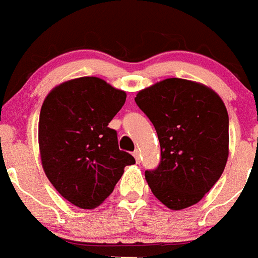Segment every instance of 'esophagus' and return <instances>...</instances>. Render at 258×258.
Wrapping results in <instances>:
<instances>
[{
	"mask_svg": "<svg viewBox=\"0 0 258 258\" xmlns=\"http://www.w3.org/2000/svg\"><path fill=\"white\" fill-rule=\"evenodd\" d=\"M140 155H141L140 150H137V149H136V150L133 152V157L136 158V162L137 163H140Z\"/></svg>",
	"mask_w": 258,
	"mask_h": 258,
	"instance_id": "1",
	"label": "esophagus"
}]
</instances>
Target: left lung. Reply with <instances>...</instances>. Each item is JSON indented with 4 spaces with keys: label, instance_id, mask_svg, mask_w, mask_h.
<instances>
[{
    "label": "left lung",
    "instance_id": "8db88e82",
    "mask_svg": "<svg viewBox=\"0 0 258 258\" xmlns=\"http://www.w3.org/2000/svg\"><path fill=\"white\" fill-rule=\"evenodd\" d=\"M134 100L161 145L158 167L145 171L154 197L174 211L201 202L228 159L229 120L220 96L201 83L171 78L142 89Z\"/></svg>",
    "mask_w": 258,
    "mask_h": 258
}]
</instances>
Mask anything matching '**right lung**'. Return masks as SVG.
<instances>
[{"label":"right lung","instance_id":"right-lung-1","mask_svg":"<svg viewBox=\"0 0 258 258\" xmlns=\"http://www.w3.org/2000/svg\"><path fill=\"white\" fill-rule=\"evenodd\" d=\"M125 100L124 91L95 76L61 83L44 99L38 126L42 166L55 190L76 207L100 206L125 166L136 163L108 127Z\"/></svg>","mask_w":258,"mask_h":258}]
</instances>
